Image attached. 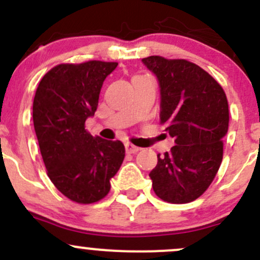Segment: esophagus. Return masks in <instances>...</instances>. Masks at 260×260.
<instances>
[{
    "mask_svg": "<svg viewBox=\"0 0 260 260\" xmlns=\"http://www.w3.org/2000/svg\"><path fill=\"white\" fill-rule=\"evenodd\" d=\"M125 149H126V153H129V154L138 153V151L140 150V148H138V146L133 145V144H130V143L125 144Z\"/></svg>",
    "mask_w": 260,
    "mask_h": 260,
    "instance_id": "1",
    "label": "esophagus"
}]
</instances>
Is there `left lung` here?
Wrapping results in <instances>:
<instances>
[{
	"label": "left lung",
	"mask_w": 260,
	"mask_h": 260,
	"mask_svg": "<svg viewBox=\"0 0 260 260\" xmlns=\"http://www.w3.org/2000/svg\"><path fill=\"white\" fill-rule=\"evenodd\" d=\"M143 63L158 78L160 124L176 143L158 154L149 174L153 189L169 204L192 202L209 188L222 161L228 99L216 79L192 61L151 55Z\"/></svg>",
	"instance_id": "left-lung-1"
}]
</instances>
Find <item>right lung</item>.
<instances>
[{"label":"right lung","mask_w":260,"mask_h":260,"mask_svg":"<svg viewBox=\"0 0 260 260\" xmlns=\"http://www.w3.org/2000/svg\"><path fill=\"white\" fill-rule=\"evenodd\" d=\"M116 61L88 60L53 67L35 92L32 120L46 173L67 199L94 204L110 192V179L125 158L120 140L93 138L86 120L99 106L105 78Z\"/></svg>","instance_id":"right-lung-1"}]
</instances>
